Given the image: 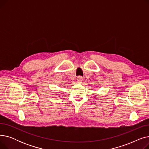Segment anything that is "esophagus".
<instances>
[{
  "mask_svg": "<svg viewBox=\"0 0 149 149\" xmlns=\"http://www.w3.org/2000/svg\"><path fill=\"white\" fill-rule=\"evenodd\" d=\"M77 81L79 83H81L83 81V78L81 76H79L77 77Z\"/></svg>",
  "mask_w": 149,
  "mask_h": 149,
  "instance_id": "esophagus-1",
  "label": "esophagus"
}]
</instances>
